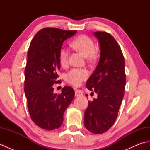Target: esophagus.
I'll list each match as a JSON object with an SVG mask.
<instances>
[{"mask_svg": "<svg viewBox=\"0 0 150 150\" xmlns=\"http://www.w3.org/2000/svg\"><path fill=\"white\" fill-rule=\"evenodd\" d=\"M83 94H82V92L79 90H75V97H79V96H81V95H82Z\"/></svg>", "mask_w": 150, "mask_h": 150, "instance_id": "1", "label": "esophagus"}]
</instances>
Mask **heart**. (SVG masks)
I'll return each instance as SVG.
<instances>
[{"mask_svg": "<svg viewBox=\"0 0 150 150\" xmlns=\"http://www.w3.org/2000/svg\"><path fill=\"white\" fill-rule=\"evenodd\" d=\"M71 46L81 52L84 57H87L89 61H94L95 59V45L90 37L82 35L76 38L71 42ZM68 51L66 47H62L59 53L60 63L62 66H65L68 63ZM89 72L85 69L73 68L66 75V81L73 86H78L88 77Z\"/></svg>", "mask_w": 150, "mask_h": 150, "instance_id": "heart-1", "label": "heart"}]
</instances>
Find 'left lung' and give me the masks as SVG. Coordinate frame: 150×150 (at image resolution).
I'll list each match as a JSON object with an SVG mask.
<instances>
[{
    "label": "left lung",
    "mask_w": 150,
    "mask_h": 150,
    "mask_svg": "<svg viewBox=\"0 0 150 150\" xmlns=\"http://www.w3.org/2000/svg\"><path fill=\"white\" fill-rule=\"evenodd\" d=\"M93 35L99 42L100 59L86 86L89 90H94L97 98L89 101L84 124L88 131L100 134L108 131L117 118L126 85L125 64L113 36L103 31H95Z\"/></svg>",
    "instance_id": "left-lung-1"
}]
</instances>
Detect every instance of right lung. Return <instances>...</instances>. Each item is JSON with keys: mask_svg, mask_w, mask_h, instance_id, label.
I'll return each instance as SVG.
<instances>
[{"mask_svg": "<svg viewBox=\"0 0 150 150\" xmlns=\"http://www.w3.org/2000/svg\"><path fill=\"white\" fill-rule=\"evenodd\" d=\"M77 33L55 28L38 31L31 40L25 68L24 92L31 119L38 126L53 130L61 126L64 113L71 104L75 91L69 86L53 93L60 68L59 53L64 41Z\"/></svg>", "mask_w": 150, "mask_h": 150, "instance_id": "add662e5", "label": "right lung"}]
</instances>
